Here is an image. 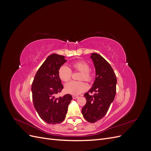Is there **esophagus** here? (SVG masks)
Segmentation results:
<instances>
[{
  "instance_id": "esophagus-1",
  "label": "esophagus",
  "mask_w": 151,
  "mask_h": 151,
  "mask_svg": "<svg viewBox=\"0 0 151 151\" xmlns=\"http://www.w3.org/2000/svg\"><path fill=\"white\" fill-rule=\"evenodd\" d=\"M72 98H73V99H77L79 98V96H76V95H73L72 96Z\"/></svg>"
}]
</instances>
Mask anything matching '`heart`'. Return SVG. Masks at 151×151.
I'll use <instances>...</instances> for the list:
<instances>
[{"mask_svg":"<svg viewBox=\"0 0 151 151\" xmlns=\"http://www.w3.org/2000/svg\"><path fill=\"white\" fill-rule=\"evenodd\" d=\"M72 67L76 70L81 72L79 80H84L87 82L91 81L93 74L89 70L90 68L88 63L85 61H77L72 64ZM59 78L63 82L69 81L72 77V70L68 66L63 65L59 68L58 71ZM65 91L67 93L73 95H78L86 89V85L83 81H70L65 85Z\"/></svg>","mask_w":151,"mask_h":151,"instance_id":"heart-1","label":"heart"}]
</instances>
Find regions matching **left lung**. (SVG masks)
Here are the masks:
<instances>
[{"label":"left lung","mask_w":151,"mask_h":151,"mask_svg":"<svg viewBox=\"0 0 151 151\" xmlns=\"http://www.w3.org/2000/svg\"><path fill=\"white\" fill-rule=\"evenodd\" d=\"M91 58L95 67L96 78L92 88L84 94L86 103L82 109V113L87 121L94 123L101 119L108 112L115 99L117 81L110 64L103 57L93 53ZM93 92V95L88 94Z\"/></svg>","instance_id":"obj_1"}]
</instances>
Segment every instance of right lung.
<instances>
[{
  "label": "right lung",
  "mask_w": 151,
  "mask_h": 151,
  "mask_svg": "<svg viewBox=\"0 0 151 151\" xmlns=\"http://www.w3.org/2000/svg\"><path fill=\"white\" fill-rule=\"evenodd\" d=\"M67 62L65 57L53 53L39 68L31 86L34 106L42 119L49 124L62 122L65 118L72 97L65 94L56 98L63 88L58 71Z\"/></svg>",
  "instance_id": "right-lung-1"
}]
</instances>
